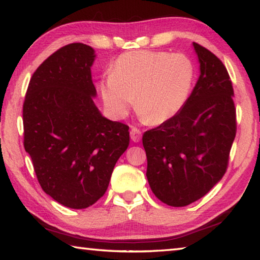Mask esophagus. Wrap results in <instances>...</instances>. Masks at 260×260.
Returning a JSON list of instances; mask_svg holds the SVG:
<instances>
[{"label": "esophagus", "mask_w": 260, "mask_h": 260, "mask_svg": "<svg viewBox=\"0 0 260 260\" xmlns=\"http://www.w3.org/2000/svg\"><path fill=\"white\" fill-rule=\"evenodd\" d=\"M141 138H142V132H141L140 129L135 128V127H133V128L131 129V139L133 142H140Z\"/></svg>", "instance_id": "obj_1"}]
</instances>
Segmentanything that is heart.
I'll use <instances>...</instances> for the list:
<instances>
[{
  "label": "heart",
  "mask_w": 260,
  "mask_h": 260,
  "mask_svg": "<svg viewBox=\"0 0 260 260\" xmlns=\"http://www.w3.org/2000/svg\"><path fill=\"white\" fill-rule=\"evenodd\" d=\"M195 80L192 61L183 54L135 50L118 57L111 74L101 81V96L113 117L134 109L143 120L160 125L181 111Z\"/></svg>",
  "instance_id": "1"
}]
</instances>
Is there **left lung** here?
<instances>
[{"instance_id":"obj_1","label":"left lung","mask_w":260,"mask_h":260,"mask_svg":"<svg viewBox=\"0 0 260 260\" xmlns=\"http://www.w3.org/2000/svg\"><path fill=\"white\" fill-rule=\"evenodd\" d=\"M192 46L201 74L187 103L142 138L151 190L175 208L202 199L222 179L236 135L230 74L210 50L196 42Z\"/></svg>"}]
</instances>
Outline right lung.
<instances>
[{
  "label": "right lung",
  "instance_id": "obj_1",
  "mask_svg": "<svg viewBox=\"0 0 260 260\" xmlns=\"http://www.w3.org/2000/svg\"><path fill=\"white\" fill-rule=\"evenodd\" d=\"M95 57L83 43L61 47L33 73L23 105L24 147L38 181L71 209H86L104 195L129 144V127L107 119L94 103Z\"/></svg>",
  "mask_w": 260,
  "mask_h": 260
}]
</instances>
